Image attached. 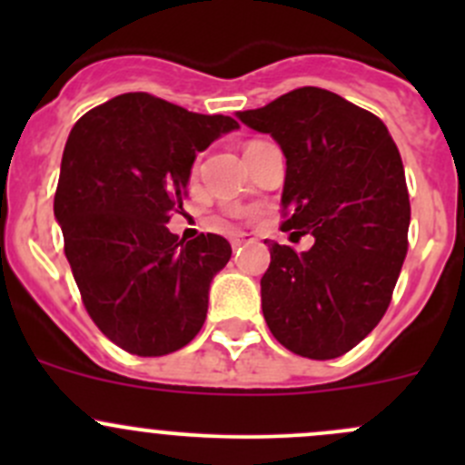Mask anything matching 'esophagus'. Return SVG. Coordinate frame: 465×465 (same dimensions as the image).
<instances>
[{"instance_id": "1", "label": "esophagus", "mask_w": 465, "mask_h": 465, "mask_svg": "<svg viewBox=\"0 0 465 465\" xmlns=\"http://www.w3.org/2000/svg\"><path fill=\"white\" fill-rule=\"evenodd\" d=\"M247 241H250V238H247V233H236V236L232 238V247H233V250H238V247L245 245Z\"/></svg>"}]
</instances>
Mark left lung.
I'll use <instances>...</instances> for the list:
<instances>
[{"label": "left lung", "instance_id": "obj_1", "mask_svg": "<svg viewBox=\"0 0 465 465\" xmlns=\"http://www.w3.org/2000/svg\"><path fill=\"white\" fill-rule=\"evenodd\" d=\"M236 116L283 150V229L315 238L302 254L267 245L262 317L292 353L340 358L382 320L405 261L410 195L401 153L376 114L320 87Z\"/></svg>", "mask_w": 465, "mask_h": 465}]
</instances>
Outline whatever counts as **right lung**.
<instances>
[{
    "instance_id": "add662e5",
    "label": "right lung",
    "mask_w": 465,
    "mask_h": 465,
    "mask_svg": "<svg viewBox=\"0 0 465 465\" xmlns=\"http://www.w3.org/2000/svg\"><path fill=\"white\" fill-rule=\"evenodd\" d=\"M236 128L232 116L130 92L69 133L54 198L64 256L89 317L128 353H173L203 328L232 245L218 233L184 242L166 223L182 211L195 154Z\"/></svg>"
}]
</instances>
